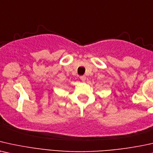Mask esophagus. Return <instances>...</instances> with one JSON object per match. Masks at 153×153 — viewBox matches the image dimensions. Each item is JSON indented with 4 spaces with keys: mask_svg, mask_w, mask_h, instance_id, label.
Listing matches in <instances>:
<instances>
[{
    "mask_svg": "<svg viewBox=\"0 0 153 153\" xmlns=\"http://www.w3.org/2000/svg\"><path fill=\"white\" fill-rule=\"evenodd\" d=\"M80 79L82 81H85V80H86V77H85V75H82V76L80 77Z\"/></svg>",
    "mask_w": 153,
    "mask_h": 153,
    "instance_id": "esophagus-1",
    "label": "esophagus"
}]
</instances>
